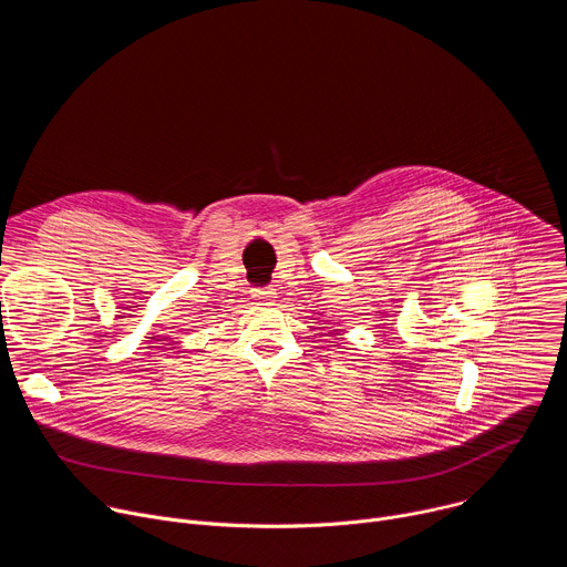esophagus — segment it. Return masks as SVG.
<instances>
[{
	"label": "esophagus",
	"mask_w": 567,
	"mask_h": 567,
	"mask_svg": "<svg viewBox=\"0 0 567 567\" xmlns=\"http://www.w3.org/2000/svg\"><path fill=\"white\" fill-rule=\"evenodd\" d=\"M251 291H254V298L260 300V302H269V300L276 298V296H274L276 291H274L271 287H254Z\"/></svg>",
	"instance_id": "esophagus-1"
}]
</instances>
